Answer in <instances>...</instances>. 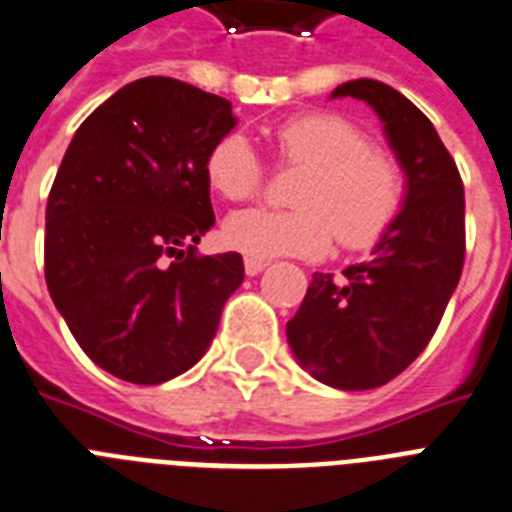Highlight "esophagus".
<instances>
[{"label":"esophagus","mask_w":512,"mask_h":512,"mask_svg":"<svg viewBox=\"0 0 512 512\" xmlns=\"http://www.w3.org/2000/svg\"><path fill=\"white\" fill-rule=\"evenodd\" d=\"M266 266H269V261L251 259V256H246V274H248V277H256V274H261Z\"/></svg>","instance_id":"34e87169"}]
</instances>
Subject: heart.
Wrapping results in <instances>:
<instances>
[{
    "label": "heart",
    "instance_id": "b5f03b06",
    "mask_svg": "<svg viewBox=\"0 0 512 512\" xmlns=\"http://www.w3.org/2000/svg\"><path fill=\"white\" fill-rule=\"evenodd\" d=\"M274 147L282 163L303 165L292 183L295 207L230 214L227 246L251 259H318L334 235L362 251L391 230L404 204V173L360 124L329 111L300 113L274 129ZM204 178L227 202H246L264 183V160L243 131H225L204 157Z\"/></svg>",
    "mask_w": 512,
    "mask_h": 512
}]
</instances>
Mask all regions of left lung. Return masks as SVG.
I'll return each instance as SVG.
<instances>
[{
	"mask_svg": "<svg viewBox=\"0 0 512 512\" xmlns=\"http://www.w3.org/2000/svg\"><path fill=\"white\" fill-rule=\"evenodd\" d=\"M331 98L365 100L381 116L406 199L373 259L342 277L313 274L287 342L316 381L365 391L404 373L438 329L464 269V181L435 126L399 90L352 80Z\"/></svg>",
	"mask_w": 512,
	"mask_h": 512,
	"instance_id": "8db88e82",
	"label": "left lung"
}]
</instances>
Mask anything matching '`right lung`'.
Wrapping results in <instances>:
<instances>
[{
  "label": "right lung",
  "instance_id": "obj_1",
  "mask_svg": "<svg viewBox=\"0 0 512 512\" xmlns=\"http://www.w3.org/2000/svg\"><path fill=\"white\" fill-rule=\"evenodd\" d=\"M233 106L170 77L129 82L69 142L46 204V285L90 360L155 386L202 360L240 253L199 256L214 225L204 157Z\"/></svg>",
  "mask_w": 512,
  "mask_h": 512
}]
</instances>
